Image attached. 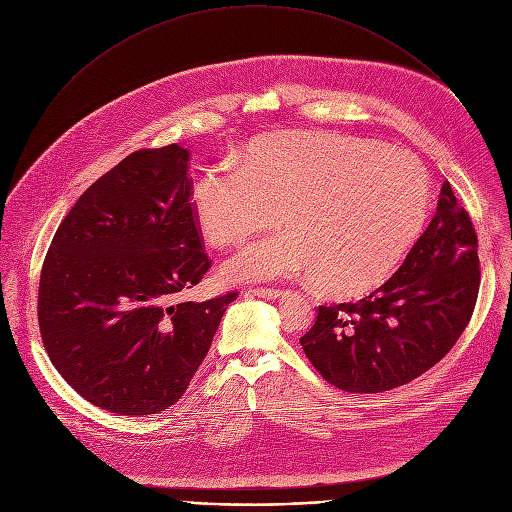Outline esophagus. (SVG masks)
Instances as JSON below:
<instances>
[{
  "instance_id": "34e87169",
  "label": "esophagus",
  "mask_w": 512,
  "mask_h": 512,
  "mask_svg": "<svg viewBox=\"0 0 512 512\" xmlns=\"http://www.w3.org/2000/svg\"><path fill=\"white\" fill-rule=\"evenodd\" d=\"M251 296L265 298V300H275L283 294V289H273V287H251Z\"/></svg>"
}]
</instances>
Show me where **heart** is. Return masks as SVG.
Here are the masks:
<instances>
[{"instance_id": "b5f03b06", "label": "heart", "mask_w": 512, "mask_h": 512, "mask_svg": "<svg viewBox=\"0 0 512 512\" xmlns=\"http://www.w3.org/2000/svg\"><path fill=\"white\" fill-rule=\"evenodd\" d=\"M425 168L405 152L340 135L273 131L253 137L237 166L214 164L192 188L202 235L231 247L269 227L233 261L235 281L314 275L336 298L383 285L417 243L429 212Z\"/></svg>"}]
</instances>
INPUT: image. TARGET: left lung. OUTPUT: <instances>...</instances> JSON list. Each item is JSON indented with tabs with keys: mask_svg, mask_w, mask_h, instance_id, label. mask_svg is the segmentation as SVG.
I'll use <instances>...</instances> for the list:
<instances>
[{
	"mask_svg": "<svg viewBox=\"0 0 512 512\" xmlns=\"http://www.w3.org/2000/svg\"><path fill=\"white\" fill-rule=\"evenodd\" d=\"M480 289L478 237L450 182L427 231L371 296L320 306L300 344L330 385L383 393L440 362L466 330Z\"/></svg>",
	"mask_w": 512,
	"mask_h": 512,
	"instance_id": "left-lung-1",
	"label": "left lung"
}]
</instances>
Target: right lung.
Here are the masks:
<instances>
[{"mask_svg":"<svg viewBox=\"0 0 512 512\" xmlns=\"http://www.w3.org/2000/svg\"><path fill=\"white\" fill-rule=\"evenodd\" d=\"M190 154L137 150L91 184L46 253L38 326L62 379L119 415L174 405L239 291L172 300L210 269L192 208Z\"/></svg>","mask_w":512,"mask_h":512,"instance_id":"right-lung-1","label":"right lung"}]
</instances>
